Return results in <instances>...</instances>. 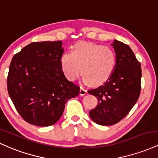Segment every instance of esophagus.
<instances>
[{
	"mask_svg": "<svg viewBox=\"0 0 158 158\" xmlns=\"http://www.w3.org/2000/svg\"><path fill=\"white\" fill-rule=\"evenodd\" d=\"M87 93V91L85 88L83 87V86H81V89H80V95H84Z\"/></svg>",
	"mask_w": 158,
	"mask_h": 158,
	"instance_id": "esophagus-1",
	"label": "esophagus"
}]
</instances>
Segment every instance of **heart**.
Returning <instances> with one entry per match:
<instances>
[{"label": "heart", "mask_w": 158, "mask_h": 158, "mask_svg": "<svg viewBox=\"0 0 158 158\" xmlns=\"http://www.w3.org/2000/svg\"><path fill=\"white\" fill-rule=\"evenodd\" d=\"M62 69L70 81L84 75V83L97 85L105 82L113 74L116 65V56L110 47L89 42H79L72 52L61 56Z\"/></svg>", "instance_id": "heart-1"}]
</instances>
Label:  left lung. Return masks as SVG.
I'll use <instances>...</instances> for the list:
<instances>
[{"label": "left lung", "mask_w": 158, "mask_h": 158, "mask_svg": "<svg viewBox=\"0 0 158 158\" xmlns=\"http://www.w3.org/2000/svg\"><path fill=\"white\" fill-rule=\"evenodd\" d=\"M116 65L110 77L102 86L88 93L98 98L89 111L92 120L101 125H113L127 116L136 104L141 89V65L128 45L115 40L111 44Z\"/></svg>", "instance_id": "obj_1"}]
</instances>
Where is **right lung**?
Listing matches in <instances>:
<instances>
[{
    "instance_id": "1",
    "label": "right lung",
    "mask_w": 158,
    "mask_h": 158,
    "mask_svg": "<svg viewBox=\"0 0 158 158\" xmlns=\"http://www.w3.org/2000/svg\"><path fill=\"white\" fill-rule=\"evenodd\" d=\"M62 41L32 42L14 55L7 77L8 93L21 116L31 125L50 126L65 104L79 94L62 70Z\"/></svg>"
}]
</instances>
